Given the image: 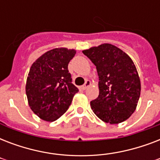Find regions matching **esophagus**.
I'll return each mask as SVG.
<instances>
[{
	"mask_svg": "<svg viewBox=\"0 0 160 160\" xmlns=\"http://www.w3.org/2000/svg\"><path fill=\"white\" fill-rule=\"evenodd\" d=\"M90 85V80H86V81H85V85H82V86H81V89H82L83 90H86V89H87V88L89 87Z\"/></svg>",
	"mask_w": 160,
	"mask_h": 160,
	"instance_id": "esophagus-1",
	"label": "esophagus"
}]
</instances>
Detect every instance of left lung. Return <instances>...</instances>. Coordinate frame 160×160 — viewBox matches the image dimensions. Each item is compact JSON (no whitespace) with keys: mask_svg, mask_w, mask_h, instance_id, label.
I'll return each instance as SVG.
<instances>
[{"mask_svg":"<svg viewBox=\"0 0 160 160\" xmlns=\"http://www.w3.org/2000/svg\"><path fill=\"white\" fill-rule=\"evenodd\" d=\"M96 66L99 96L90 102L93 112L105 123L119 124L131 116L138 105L141 85L133 60L111 44L82 51Z\"/></svg>","mask_w":160,"mask_h":160,"instance_id":"left-lung-1","label":"left lung"}]
</instances>
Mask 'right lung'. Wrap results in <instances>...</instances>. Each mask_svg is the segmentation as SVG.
I'll use <instances>...</instances> for the list:
<instances>
[{
	"label": "right lung",
	"mask_w": 160,
	"mask_h": 160,
	"mask_svg": "<svg viewBox=\"0 0 160 160\" xmlns=\"http://www.w3.org/2000/svg\"><path fill=\"white\" fill-rule=\"evenodd\" d=\"M75 53L73 49L55 48L31 65L26 80V96L31 110L43 120L59 119L79 91L68 70V64Z\"/></svg>",
	"instance_id": "obj_1"
}]
</instances>
